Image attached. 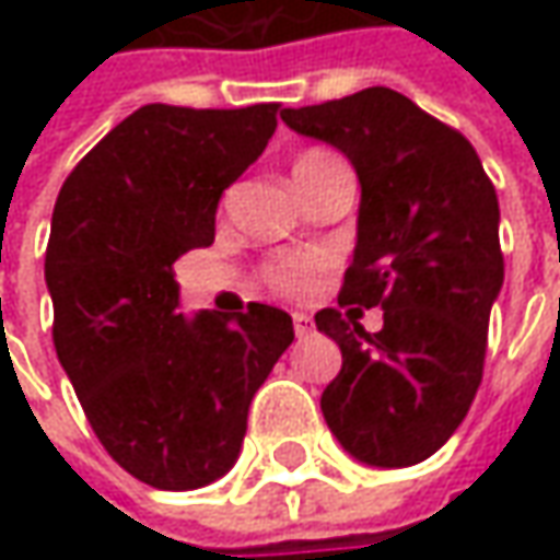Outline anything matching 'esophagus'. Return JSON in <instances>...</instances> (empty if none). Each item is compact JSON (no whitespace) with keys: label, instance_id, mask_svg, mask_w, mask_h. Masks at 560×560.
I'll list each match as a JSON object with an SVG mask.
<instances>
[{"label":"esophagus","instance_id":"34e87169","mask_svg":"<svg viewBox=\"0 0 560 560\" xmlns=\"http://www.w3.org/2000/svg\"><path fill=\"white\" fill-rule=\"evenodd\" d=\"M292 327H295V336H299V339H305V336L314 334V320L302 312L292 314Z\"/></svg>","mask_w":560,"mask_h":560}]
</instances>
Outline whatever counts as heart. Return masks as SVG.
<instances>
[{
  "label": "heart",
  "instance_id": "1",
  "mask_svg": "<svg viewBox=\"0 0 560 560\" xmlns=\"http://www.w3.org/2000/svg\"><path fill=\"white\" fill-rule=\"evenodd\" d=\"M317 155H327V152H305L299 162H308ZM295 162V164H299ZM268 283L277 292H287V295H302L314 287V277H317V261L314 258H292V261H280L268 268Z\"/></svg>",
  "mask_w": 560,
  "mask_h": 560
}]
</instances>
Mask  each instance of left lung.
I'll return each mask as SVG.
<instances>
[{"mask_svg":"<svg viewBox=\"0 0 560 560\" xmlns=\"http://www.w3.org/2000/svg\"><path fill=\"white\" fill-rule=\"evenodd\" d=\"M280 118L355 167L358 240L339 305L384 308L376 335L357 324L360 308L314 314L342 352L324 420L355 462L411 467L448 442L483 380L505 280L495 186L458 130L386 86Z\"/></svg>","mask_w":560,"mask_h":560,"instance_id":"obj_1","label":"left lung"}]
</instances>
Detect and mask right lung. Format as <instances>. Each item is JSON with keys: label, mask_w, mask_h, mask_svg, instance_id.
I'll return each mask as SVG.
<instances>
[{"label": "right lung", "mask_w": 560, "mask_h": 560, "mask_svg": "<svg viewBox=\"0 0 560 560\" xmlns=\"http://www.w3.org/2000/svg\"><path fill=\"white\" fill-rule=\"evenodd\" d=\"M277 108L142 105L83 155L55 202V352L105 452L155 489L224 477L252 398L295 339L273 305L180 314L174 280L180 255L214 243L218 202L265 152Z\"/></svg>", "instance_id": "right-lung-1"}]
</instances>
